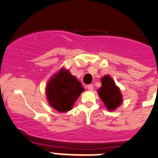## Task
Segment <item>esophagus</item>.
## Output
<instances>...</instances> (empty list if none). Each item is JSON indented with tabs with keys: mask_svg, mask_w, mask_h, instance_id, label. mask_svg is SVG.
I'll use <instances>...</instances> for the list:
<instances>
[{
	"mask_svg": "<svg viewBox=\"0 0 158 158\" xmlns=\"http://www.w3.org/2000/svg\"><path fill=\"white\" fill-rule=\"evenodd\" d=\"M87 88H88V89L89 90V91H92V90H93V85H88V86H87Z\"/></svg>",
	"mask_w": 158,
	"mask_h": 158,
	"instance_id": "1",
	"label": "esophagus"
}]
</instances>
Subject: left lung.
<instances>
[{
    "instance_id": "8db88e82",
    "label": "left lung",
    "mask_w": 158,
    "mask_h": 158,
    "mask_svg": "<svg viewBox=\"0 0 158 158\" xmlns=\"http://www.w3.org/2000/svg\"><path fill=\"white\" fill-rule=\"evenodd\" d=\"M102 87L98 90L99 96L109 111H114L122 104L123 97L118 87L109 75L102 78Z\"/></svg>"
}]
</instances>
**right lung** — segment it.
<instances>
[{
  "instance_id": "obj_1",
  "label": "right lung",
  "mask_w": 158,
  "mask_h": 158,
  "mask_svg": "<svg viewBox=\"0 0 158 158\" xmlns=\"http://www.w3.org/2000/svg\"><path fill=\"white\" fill-rule=\"evenodd\" d=\"M85 88L81 83L71 75L69 70L61 68L51 77L46 88L49 106L58 112L71 110L73 104Z\"/></svg>"
}]
</instances>
